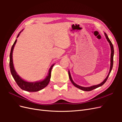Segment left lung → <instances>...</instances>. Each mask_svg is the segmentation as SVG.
<instances>
[{
	"instance_id": "1",
	"label": "left lung",
	"mask_w": 122,
	"mask_h": 122,
	"mask_svg": "<svg viewBox=\"0 0 122 122\" xmlns=\"http://www.w3.org/2000/svg\"><path fill=\"white\" fill-rule=\"evenodd\" d=\"M104 35H105V37L107 39V41L108 42V43H109V45H110V49H111V55H110V69H109V72L107 76V77H106V78L101 83H100L99 84H97V85H95V86H89V87H83V86H79V85H77L76 83H75L74 82V81L72 79V78L71 77V74H70V71L69 70L68 71V73H69V78L70 79V80H71V82L73 83V84L74 86L75 87H77L79 88V89L81 90L82 91H91L92 90H93L94 89H95V88H98L100 86H102V85L104 84L105 82L106 81V80H107L108 79V77L110 74V72H111V71L112 70V67H113V55H114V49H113V45L112 44V42L110 41V40H109V39L108 38L107 35V34H106L105 32H104Z\"/></svg>"
}]
</instances>
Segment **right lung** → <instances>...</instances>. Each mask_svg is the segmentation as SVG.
<instances>
[{
	"instance_id": "obj_1",
	"label": "right lung",
	"mask_w": 122,
	"mask_h": 122,
	"mask_svg": "<svg viewBox=\"0 0 122 122\" xmlns=\"http://www.w3.org/2000/svg\"><path fill=\"white\" fill-rule=\"evenodd\" d=\"M23 30H22L18 35L17 38H18V36H19L20 33ZM17 40L16 39L12 47V48L10 50V71L12 74V76L14 80H15L18 86H19L22 90H24L25 91L30 92H38L40 90H42L43 88H45L46 86H47V85L48 84L50 78H51V70L52 69V67L54 64H53L51 66L49 70L48 75L45 77V79H44L42 80L38 81L35 82H28L27 81L24 79H23L17 73L15 69L14 68V66L13 64V50L14 48L15 45L17 42Z\"/></svg>"
}]
</instances>
